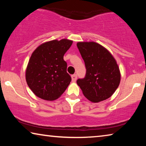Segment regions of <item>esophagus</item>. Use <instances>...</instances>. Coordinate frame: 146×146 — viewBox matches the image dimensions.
I'll return each instance as SVG.
<instances>
[{"mask_svg": "<svg viewBox=\"0 0 146 146\" xmlns=\"http://www.w3.org/2000/svg\"><path fill=\"white\" fill-rule=\"evenodd\" d=\"M76 79H77V75H73L71 76V80H72L73 82H75Z\"/></svg>", "mask_w": 146, "mask_h": 146, "instance_id": "esophagus-1", "label": "esophagus"}]
</instances>
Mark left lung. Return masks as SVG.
<instances>
[{
    "label": "left lung",
    "instance_id": "8db88e82",
    "mask_svg": "<svg viewBox=\"0 0 146 146\" xmlns=\"http://www.w3.org/2000/svg\"><path fill=\"white\" fill-rule=\"evenodd\" d=\"M76 46L86 68L85 77L76 81L78 86L91 102L108 99L120 84L117 61L107 49L95 42H78Z\"/></svg>",
    "mask_w": 146,
    "mask_h": 146
}]
</instances>
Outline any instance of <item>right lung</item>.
<instances>
[{
	"label": "right lung",
	"instance_id": "add662e5",
	"mask_svg": "<svg viewBox=\"0 0 146 146\" xmlns=\"http://www.w3.org/2000/svg\"><path fill=\"white\" fill-rule=\"evenodd\" d=\"M72 43V40L65 38L46 42L31 54L26 80L36 97L46 100H56L68 88L71 78L66 71L64 55Z\"/></svg>",
	"mask_w": 146,
	"mask_h": 146
}]
</instances>
